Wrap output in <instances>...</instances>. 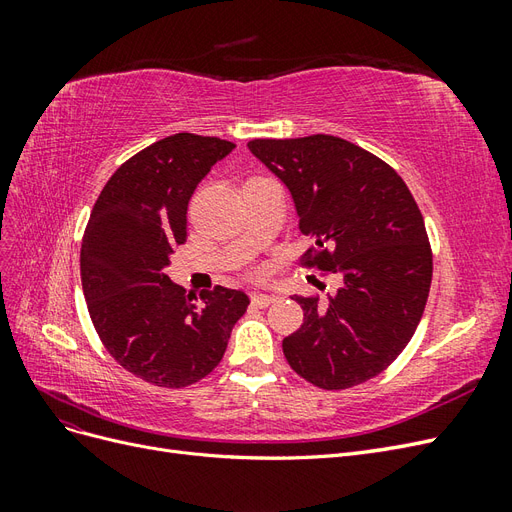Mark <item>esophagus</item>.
Returning <instances> with one entry per match:
<instances>
[{
	"label": "esophagus",
	"instance_id": "1",
	"mask_svg": "<svg viewBox=\"0 0 512 512\" xmlns=\"http://www.w3.org/2000/svg\"><path fill=\"white\" fill-rule=\"evenodd\" d=\"M250 299H252V303L258 305V307H269L271 303L277 301L275 294H269V292H252Z\"/></svg>",
	"mask_w": 512,
	"mask_h": 512
}]
</instances>
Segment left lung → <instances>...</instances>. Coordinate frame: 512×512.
I'll return each mask as SVG.
<instances>
[{
    "mask_svg": "<svg viewBox=\"0 0 512 512\" xmlns=\"http://www.w3.org/2000/svg\"><path fill=\"white\" fill-rule=\"evenodd\" d=\"M254 156L292 194L314 245L305 269L342 275L335 294H294L299 331L284 337L288 365L309 384L342 391L389 367L412 339L429 297L433 256L406 181L344 138H254Z\"/></svg>",
    "mask_w": 512,
    "mask_h": 512,
    "instance_id": "1",
    "label": "left lung"
}]
</instances>
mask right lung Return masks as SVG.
Listing matches in <instances>:
<instances>
[{"mask_svg": "<svg viewBox=\"0 0 512 512\" xmlns=\"http://www.w3.org/2000/svg\"><path fill=\"white\" fill-rule=\"evenodd\" d=\"M235 149L218 136L179 132L138 151L106 181L81 245V282L108 354L162 389L209 376L250 299L215 286L200 294L170 282L173 247L188 237V203L211 166Z\"/></svg>", "mask_w": 512, "mask_h": 512, "instance_id": "right-lung-1", "label": "right lung"}]
</instances>
